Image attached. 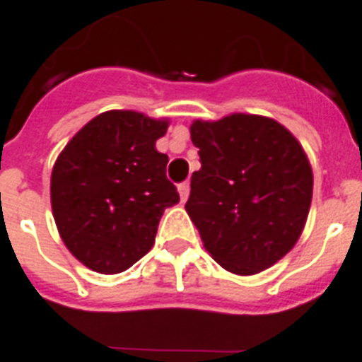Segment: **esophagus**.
Segmentation results:
<instances>
[{
  "label": "esophagus",
  "instance_id": "esophagus-1",
  "mask_svg": "<svg viewBox=\"0 0 362 362\" xmlns=\"http://www.w3.org/2000/svg\"><path fill=\"white\" fill-rule=\"evenodd\" d=\"M189 182H182L180 186H178V193H180V199L182 202H186L187 197H189Z\"/></svg>",
  "mask_w": 362,
  "mask_h": 362
}]
</instances>
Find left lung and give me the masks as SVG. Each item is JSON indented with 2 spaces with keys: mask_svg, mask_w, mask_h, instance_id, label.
Listing matches in <instances>:
<instances>
[{
  "mask_svg": "<svg viewBox=\"0 0 362 362\" xmlns=\"http://www.w3.org/2000/svg\"><path fill=\"white\" fill-rule=\"evenodd\" d=\"M191 141L202 167L186 209L206 250L233 274L274 265L298 241L311 206L302 145L278 121L250 114L195 121Z\"/></svg>",
  "mask_w": 362,
  "mask_h": 362,
  "instance_id": "8db88e82",
  "label": "left lung"
}]
</instances>
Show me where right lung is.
I'll list each match as a JSON object with an SVG mask.
<instances>
[{
    "label": "right lung",
    "instance_id": "right-lung-1",
    "mask_svg": "<svg viewBox=\"0 0 362 362\" xmlns=\"http://www.w3.org/2000/svg\"><path fill=\"white\" fill-rule=\"evenodd\" d=\"M167 121L132 110L99 114L73 136L51 173V206L64 245L88 269L117 274L154 245L163 209L180 197L156 139Z\"/></svg>",
    "mask_w": 362,
    "mask_h": 362
}]
</instances>
